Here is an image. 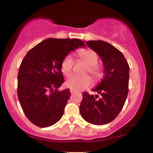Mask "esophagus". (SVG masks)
Listing matches in <instances>:
<instances>
[{"label":"esophagus","instance_id":"obj_1","mask_svg":"<svg viewBox=\"0 0 153 153\" xmlns=\"http://www.w3.org/2000/svg\"><path fill=\"white\" fill-rule=\"evenodd\" d=\"M70 92H71V94H73V93L75 92V91L73 90V89H71V90H70Z\"/></svg>","mask_w":153,"mask_h":153}]
</instances>
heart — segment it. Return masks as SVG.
I'll use <instances>...</instances> for the list:
<instances>
[{"label": "heart", "instance_id": "heart-1", "mask_svg": "<svg viewBox=\"0 0 153 153\" xmlns=\"http://www.w3.org/2000/svg\"><path fill=\"white\" fill-rule=\"evenodd\" d=\"M78 55L81 60L88 65V72L95 79L99 78L101 75V69L97 65L99 57L94 50L91 49H84L78 52ZM73 67V59L71 56L68 55L63 59L61 63V72L65 76L69 77L72 74ZM92 83V80L88 75L82 77L72 76L67 80L66 86L74 91H82L88 88Z\"/></svg>", "mask_w": 153, "mask_h": 153}]
</instances>
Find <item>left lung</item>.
I'll use <instances>...</instances> for the list:
<instances>
[{"label":"left lung","instance_id":"1","mask_svg":"<svg viewBox=\"0 0 153 153\" xmlns=\"http://www.w3.org/2000/svg\"><path fill=\"white\" fill-rule=\"evenodd\" d=\"M87 46L102 59L104 77L93 91L98 95L82 94L81 117L95 125H103L114 119L122 111L129 91V66L124 54L106 42L87 41Z\"/></svg>","mask_w":153,"mask_h":153}]
</instances>
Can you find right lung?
Segmentation results:
<instances>
[{"mask_svg": "<svg viewBox=\"0 0 153 153\" xmlns=\"http://www.w3.org/2000/svg\"><path fill=\"white\" fill-rule=\"evenodd\" d=\"M85 47L78 39L49 38L31 49L18 74L17 94L29 120L39 127L53 125L62 118L70 89L59 91L64 82L60 66L71 51Z\"/></svg>", "mask_w": 153, "mask_h": 153, "instance_id": "obj_1", "label": "right lung"}]
</instances>
